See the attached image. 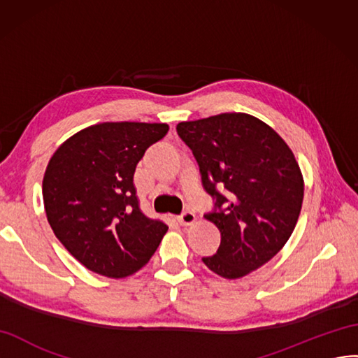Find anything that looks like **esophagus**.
Here are the masks:
<instances>
[{
	"instance_id": "obj_1",
	"label": "esophagus",
	"mask_w": 358,
	"mask_h": 358,
	"mask_svg": "<svg viewBox=\"0 0 358 358\" xmlns=\"http://www.w3.org/2000/svg\"><path fill=\"white\" fill-rule=\"evenodd\" d=\"M178 221L182 226H189L196 221V214H194V212H191V210H185L178 217Z\"/></svg>"
}]
</instances>
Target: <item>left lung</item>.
<instances>
[{
    "mask_svg": "<svg viewBox=\"0 0 358 358\" xmlns=\"http://www.w3.org/2000/svg\"><path fill=\"white\" fill-rule=\"evenodd\" d=\"M176 131L214 199L205 217L221 244L203 264L224 278L244 277L271 260L295 229L304 180L294 153L273 128L244 113L180 122Z\"/></svg>",
    "mask_w": 358,
    "mask_h": 358,
    "instance_id": "8db88e82",
    "label": "left lung"
}]
</instances>
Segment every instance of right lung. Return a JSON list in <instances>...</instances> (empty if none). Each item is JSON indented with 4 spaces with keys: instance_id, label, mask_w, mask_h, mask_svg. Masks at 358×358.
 <instances>
[{
    "instance_id": "1",
    "label": "right lung",
    "mask_w": 358,
    "mask_h": 358,
    "mask_svg": "<svg viewBox=\"0 0 358 358\" xmlns=\"http://www.w3.org/2000/svg\"><path fill=\"white\" fill-rule=\"evenodd\" d=\"M169 124L107 122L76 132L55 150L43 176L48 223L87 269L111 278L137 273L169 230L146 217L134 185L144 152Z\"/></svg>"
}]
</instances>
